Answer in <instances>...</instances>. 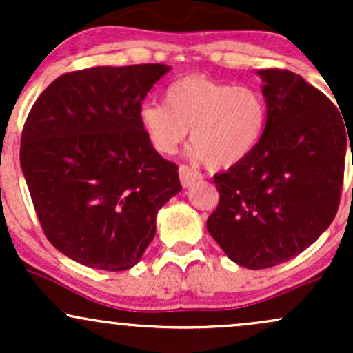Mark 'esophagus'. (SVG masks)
Returning a JSON list of instances; mask_svg holds the SVG:
<instances>
[{"label":"esophagus","mask_w":353,"mask_h":353,"mask_svg":"<svg viewBox=\"0 0 353 353\" xmlns=\"http://www.w3.org/2000/svg\"><path fill=\"white\" fill-rule=\"evenodd\" d=\"M179 179H181V184L184 185V188H189L190 184H194L197 179H201V174L197 172L196 169L189 168V165L181 164L179 165Z\"/></svg>","instance_id":"34e87169"}]
</instances>
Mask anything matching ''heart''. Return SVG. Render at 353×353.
Masks as SVG:
<instances>
[{"mask_svg":"<svg viewBox=\"0 0 353 353\" xmlns=\"http://www.w3.org/2000/svg\"><path fill=\"white\" fill-rule=\"evenodd\" d=\"M264 96L250 86H230L202 74L176 79L164 104L144 103L139 123L149 143L169 156L190 131V156L209 168L228 169L244 163L267 129Z\"/></svg>","mask_w":353,"mask_h":353,"instance_id":"heart-1","label":"heart"}]
</instances>
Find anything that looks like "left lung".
<instances>
[{
    "mask_svg": "<svg viewBox=\"0 0 353 353\" xmlns=\"http://www.w3.org/2000/svg\"><path fill=\"white\" fill-rule=\"evenodd\" d=\"M259 76L269 109L265 136L244 163L214 176L219 204L208 219L230 261L254 270L287 262L329 228L352 139L342 111L302 76Z\"/></svg>",
    "mask_w": 353,
    "mask_h": 353,
    "instance_id": "left-lung-1",
    "label": "left lung"
}]
</instances>
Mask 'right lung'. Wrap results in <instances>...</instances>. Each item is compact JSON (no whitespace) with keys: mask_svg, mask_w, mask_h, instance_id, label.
<instances>
[{"mask_svg":"<svg viewBox=\"0 0 353 353\" xmlns=\"http://www.w3.org/2000/svg\"><path fill=\"white\" fill-rule=\"evenodd\" d=\"M169 66L66 72L36 99L19 161L44 236L59 252L119 272L156 234V214L182 189L177 165L143 131L139 109Z\"/></svg>","mask_w":353,"mask_h":353,"instance_id":"right-lung-1","label":"right lung"}]
</instances>
